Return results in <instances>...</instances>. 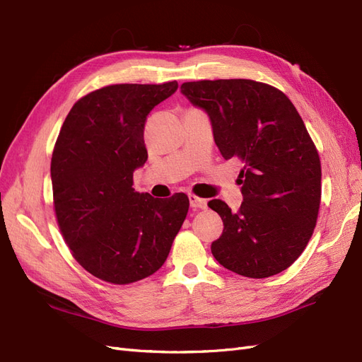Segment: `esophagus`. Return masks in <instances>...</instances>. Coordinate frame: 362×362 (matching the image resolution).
Returning <instances> with one entry per match:
<instances>
[{
    "label": "esophagus",
    "instance_id": "1",
    "mask_svg": "<svg viewBox=\"0 0 362 362\" xmlns=\"http://www.w3.org/2000/svg\"><path fill=\"white\" fill-rule=\"evenodd\" d=\"M189 203H191V207L194 209H207V200L197 197L194 194H189Z\"/></svg>",
    "mask_w": 362,
    "mask_h": 362
}]
</instances>
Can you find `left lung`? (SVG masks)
Instances as JSON below:
<instances>
[{"label":"left lung","mask_w":362,"mask_h":362,"mask_svg":"<svg viewBox=\"0 0 362 362\" xmlns=\"http://www.w3.org/2000/svg\"><path fill=\"white\" fill-rule=\"evenodd\" d=\"M180 90L209 115L224 159L242 162L239 211L209 202L224 223L214 257L248 278L283 272L307 247L322 194L319 153L300 115L283 91L251 79L195 81Z\"/></svg>","instance_id":"left-lung-1"}]
</instances>
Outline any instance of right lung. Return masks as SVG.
<instances>
[{
    "instance_id": "right-lung-1",
    "label": "right lung",
    "mask_w": 362,
    "mask_h": 362,
    "mask_svg": "<svg viewBox=\"0 0 362 362\" xmlns=\"http://www.w3.org/2000/svg\"><path fill=\"white\" fill-rule=\"evenodd\" d=\"M165 84H115L81 98L51 160L58 226L76 262L103 281L129 284L167 260L189 209L188 195L158 200L132 188L147 160L144 124L176 93Z\"/></svg>"
}]
</instances>
